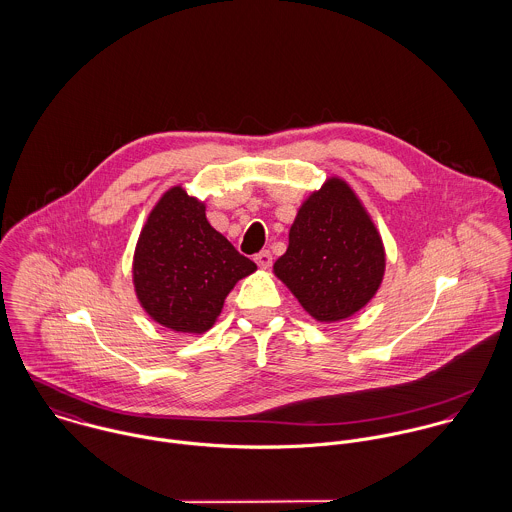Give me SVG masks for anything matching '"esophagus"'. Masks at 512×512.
<instances>
[{
	"label": "esophagus",
	"instance_id": "1",
	"mask_svg": "<svg viewBox=\"0 0 512 512\" xmlns=\"http://www.w3.org/2000/svg\"><path fill=\"white\" fill-rule=\"evenodd\" d=\"M254 262L258 264V268L268 270V268L272 266V254H270L268 250H262V252H258V254L254 256Z\"/></svg>",
	"mask_w": 512,
	"mask_h": 512
}]
</instances>
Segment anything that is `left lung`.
<instances>
[{
    "label": "left lung",
    "instance_id": "obj_1",
    "mask_svg": "<svg viewBox=\"0 0 512 512\" xmlns=\"http://www.w3.org/2000/svg\"><path fill=\"white\" fill-rule=\"evenodd\" d=\"M274 274L319 323L359 313L382 286L386 250L355 189L337 175L311 191L290 228Z\"/></svg>",
    "mask_w": 512,
    "mask_h": 512
}]
</instances>
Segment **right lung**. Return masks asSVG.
<instances>
[{
  "mask_svg": "<svg viewBox=\"0 0 512 512\" xmlns=\"http://www.w3.org/2000/svg\"><path fill=\"white\" fill-rule=\"evenodd\" d=\"M205 211V201L183 185L167 189L134 250L132 282L140 305L155 323L183 335L207 333L236 282L256 272Z\"/></svg>",
  "mask_w": 512,
  "mask_h": 512,
  "instance_id": "obj_1",
  "label": "right lung"
}]
</instances>
